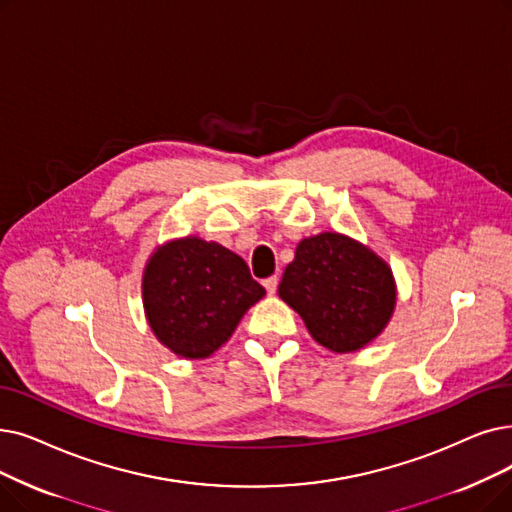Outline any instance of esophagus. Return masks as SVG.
Returning <instances> with one entry per match:
<instances>
[{"label":"esophagus","mask_w":512,"mask_h":512,"mask_svg":"<svg viewBox=\"0 0 512 512\" xmlns=\"http://www.w3.org/2000/svg\"><path fill=\"white\" fill-rule=\"evenodd\" d=\"M263 286H265V291H268V295H276V291H278V276L265 278Z\"/></svg>","instance_id":"obj_1"}]
</instances>
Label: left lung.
I'll return each instance as SVG.
<instances>
[{
    "instance_id": "1",
    "label": "left lung",
    "mask_w": 512,
    "mask_h": 512,
    "mask_svg": "<svg viewBox=\"0 0 512 512\" xmlns=\"http://www.w3.org/2000/svg\"><path fill=\"white\" fill-rule=\"evenodd\" d=\"M282 301L330 351H355L387 326L395 284L387 263L355 240L324 232L299 242L278 286Z\"/></svg>"
}]
</instances>
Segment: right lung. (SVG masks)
Listing matches in <instances>:
<instances>
[{"mask_svg": "<svg viewBox=\"0 0 512 512\" xmlns=\"http://www.w3.org/2000/svg\"><path fill=\"white\" fill-rule=\"evenodd\" d=\"M142 295L157 339L182 358H207L224 345L265 288L242 257L201 238L169 242L146 265Z\"/></svg>", "mask_w": 512, "mask_h": 512, "instance_id": "right-lung-1", "label": "right lung"}]
</instances>
